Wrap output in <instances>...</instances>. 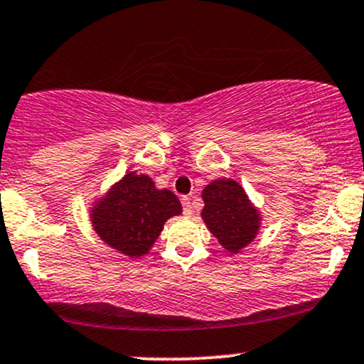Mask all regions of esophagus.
Wrapping results in <instances>:
<instances>
[{
  "label": "esophagus",
  "mask_w": 364,
  "mask_h": 364,
  "mask_svg": "<svg viewBox=\"0 0 364 364\" xmlns=\"http://www.w3.org/2000/svg\"><path fill=\"white\" fill-rule=\"evenodd\" d=\"M181 203H183V212H185V215L193 214V205H191V202H190V198H188V196H183Z\"/></svg>",
  "instance_id": "esophagus-1"
}]
</instances>
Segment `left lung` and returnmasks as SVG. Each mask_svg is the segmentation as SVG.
Masks as SVG:
<instances>
[{
  "label": "left lung",
  "instance_id": "1",
  "mask_svg": "<svg viewBox=\"0 0 364 364\" xmlns=\"http://www.w3.org/2000/svg\"><path fill=\"white\" fill-rule=\"evenodd\" d=\"M202 219L228 252L237 253L260 229V214L237 181L217 179L202 191Z\"/></svg>",
  "mask_w": 364,
  "mask_h": 364
}]
</instances>
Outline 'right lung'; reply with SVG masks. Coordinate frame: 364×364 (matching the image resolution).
I'll return each instance as SVG.
<instances>
[{
	"mask_svg": "<svg viewBox=\"0 0 364 364\" xmlns=\"http://www.w3.org/2000/svg\"><path fill=\"white\" fill-rule=\"evenodd\" d=\"M181 214L178 196L157 190L147 174L128 173L92 208V225L101 240L127 257L152 248L164 223Z\"/></svg>",
	"mask_w": 364,
	"mask_h": 364,
	"instance_id": "right-lung-1",
	"label": "right lung"
}]
</instances>
